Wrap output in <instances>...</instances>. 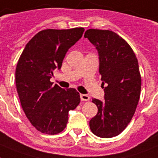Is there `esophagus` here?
Returning a JSON list of instances; mask_svg holds the SVG:
<instances>
[{
	"instance_id": "obj_1",
	"label": "esophagus",
	"mask_w": 158,
	"mask_h": 158,
	"mask_svg": "<svg viewBox=\"0 0 158 158\" xmlns=\"http://www.w3.org/2000/svg\"><path fill=\"white\" fill-rule=\"evenodd\" d=\"M80 99L83 101H88L90 100V97L85 94H80Z\"/></svg>"
}]
</instances>
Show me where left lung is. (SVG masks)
Here are the masks:
<instances>
[{"mask_svg":"<svg viewBox=\"0 0 158 158\" xmlns=\"http://www.w3.org/2000/svg\"><path fill=\"white\" fill-rule=\"evenodd\" d=\"M84 37L98 51L105 88V101L92 100L98 112L89 122L90 129L101 138L117 136L127 127L139 102L141 76L138 60L127 42L112 31L88 29Z\"/></svg>","mask_w":158,"mask_h":158,"instance_id":"1","label":"left lung"}]
</instances>
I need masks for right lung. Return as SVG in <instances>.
I'll return each mask as SVG.
<instances>
[{"label": "right lung", "instance_id": "obj_1", "mask_svg": "<svg viewBox=\"0 0 158 158\" xmlns=\"http://www.w3.org/2000/svg\"><path fill=\"white\" fill-rule=\"evenodd\" d=\"M83 31V27L40 31L27 44L19 57L15 71L17 92L26 116L41 133L61 132L67 124L68 112L80 103L76 89H62L52 85L50 79Z\"/></svg>", "mask_w": 158, "mask_h": 158}]
</instances>
